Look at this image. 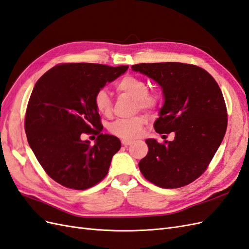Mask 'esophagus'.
Returning a JSON list of instances; mask_svg holds the SVG:
<instances>
[{"label":"esophagus","mask_w":249,"mask_h":249,"mask_svg":"<svg viewBox=\"0 0 249 249\" xmlns=\"http://www.w3.org/2000/svg\"><path fill=\"white\" fill-rule=\"evenodd\" d=\"M122 143H123V145L127 146V145H131L132 143H133V141H131V140H127V139H123V140H122Z\"/></svg>","instance_id":"obj_1"}]
</instances>
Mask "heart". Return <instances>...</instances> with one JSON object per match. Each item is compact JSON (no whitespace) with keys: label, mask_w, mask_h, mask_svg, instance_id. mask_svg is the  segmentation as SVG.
Returning <instances> with one entry per match:
<instances>
[{"label":"heart","mask_w":249,"mask_h":249,"mask_svg":"<svg viewBox=\"0 0 249 249\" xmlns=\"http://www.w3.org/2000/svg\"><path fill=\"white\" fill-rule=\"evenodd\" d=\"M115 88L118 92L129 95L136 101L139 109L152 110L158 103L157 95L148 92L147 83L138 77L131 74L125 76L116 83ZM93 102L100 114L105 116L111 114L112 102L106 90H99L94 95ZM144 124L145 118L143 116H137L132 119H118L112 124L110 131L120 138L134 139L141 134Z\"/></svg>","instance_id":"1"}]
</instances>
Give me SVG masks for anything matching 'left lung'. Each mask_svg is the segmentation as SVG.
Instances as JSON below:
<instances>
[{"instance_id":"obj_1","label":"left lung","mask_w":249,"mask_h":249,"mask_svg":"<svg viewBox=\"0 0 249 249\" xmlns=\"http://www.w3.org/2000/svg\"><path fill=\"white\" fill-rule=\"evenodd\" d=\"M157 82L164 104L154 124L157 133L175 132L160 144L146 139L148 153L139 162L146 179L161 188H179L200 177L220 146L228 125L227 107L214 78L200 67L179 62L132 66Z\"/></svg>"}]
</instances>
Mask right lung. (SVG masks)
<instances>
[{
    "label": "right lung",
    "mask_w": 249,
    "mask_h": 249,
    "mask_svg": "<svg viewBox=\"0 0 249 249\" xmlns=\"http://www.w3.org/2000/svg\"><path fill=\"white\" fill-rule=\"evenodd\" d=\"M129 66L93 63L59 64L36 82L25 119L29 145L49 177L60 185L85 190L108 173L120 140L101 133L94 95ZM83 133L99 134L93 146Z\"/></svg>",
    "instance_id": "add662e5"
}]
</instances>
